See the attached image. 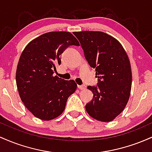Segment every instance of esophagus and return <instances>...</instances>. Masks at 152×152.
Returning a JSON list of instances; mask_svg holds the SVG:
<instances>
[{"label":"esophagus","instance_id":"34e87169","mask_svg":"<svg viewBox=\"0 0 152 152\" xmlns=\"http://www.w3.org/2000/svg\"><path fill=\"white\" fill-rule=\"evenodd\" d=\"M78 88L81 90H83L86 88V86L85 85H78Z\"/></svg>","mask_w":152,"mask_h":152}]
</instances>
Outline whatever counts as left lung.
Instances as JSON below:
<instances>
[{"mask_svg":"<svg viewBox=\"0 0 152 152\" xmlns=\"http://www.w3.org/2000/svg\"><path fill=\"white\" fill-rule=\"evenodd\" d=\"M74 34L98 78L97 86H88L94 96L86 105L87 113L98 121H112L130 96L132 75L128 56L121 43L106 33L85 31Z\"/></svg>","mask_w":152,"mask_h":152,"instance_id":"left-lung-1","label":"left lung"}]
</instances>
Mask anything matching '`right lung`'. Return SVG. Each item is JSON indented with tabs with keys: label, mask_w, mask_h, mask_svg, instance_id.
<instances>
[{
	"label": "right lung",
	"mask_w": 152,
	"mask_h": 152,
	"mask_svg": "<svg viewBox=\"0 0 152 152\" xmlns=\"http://www.w3.org/2000/svg\"><path fill=\"white\" fill-rule=\"evenodd\" d=\"M79 46L69 32H48L31 41L20 55L17 66L16 85L20 99L36 117L53 119L64 112L68 98L77 84L74 80L53 76L60 56L69 46Z\"/></svg>",
	"instance_id": "1"
}]
</instances>
